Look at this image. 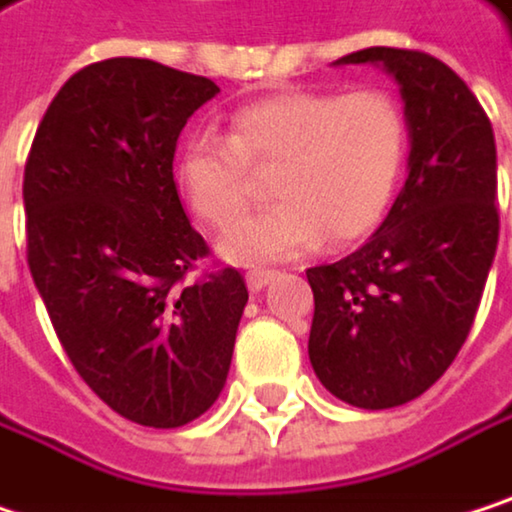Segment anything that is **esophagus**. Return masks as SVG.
I'll list each match as a JSON object with an SVG mask.
<instances>
[{"instance_id": "34e87169", "label": "esophagus", "mask_w": 512, "mask_h": 512, "mask_svg": "<svg viewBox=\"0 0 512 512\" xmlns=\"http://www.w3.org/2000/svg\"><path fill=\"white\" fill-rule=\"evenodd\" d=\"M248 288L251 291H264L273 279H276V270H264V267H254V270H248Z\"/></svg>"}]
</instances>
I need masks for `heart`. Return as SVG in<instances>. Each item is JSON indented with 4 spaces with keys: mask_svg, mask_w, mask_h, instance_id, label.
<instances>
[{
    "mask_svg": "<svg viewBox=\"0 0 512 512\" xmlns=\"http://www.w3.org/2000/svg\"><path fill=\"white\" fill-rule=\"evenodd\" d=\"M408 149V122L387 89H297L242 104L227 134H191L173 164L185 203L209 224L239 218L251 167H273L267 209L242 218L224 239L230 261H285L324 230L345 242L369 233L387 212Z\"/></svg>",
    "mask_w": 512,
    "mask_h": 512,
    "instance_id": "1",
    "label": "heart"
}]
</instances>
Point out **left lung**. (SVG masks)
I'll use <instances>...</instances> for the list:
<instances>
[{"label": "left lung", "mask_w": 512, "mask_h": 512, "mask_svg": "<svg viewBox=\"0 0 512 512\" xmlns=\"http://www.w3.org/2000/svg\"><path fill=\"white\" fill-rule=\"evenodd\" d=\"M384 65L408 119V179L384 224L348 258L306 270L309 360L354 408L423 396L465 345L498 248V161L465 80L420 50L366 47L336 65Z\"/></svg>", "instance_id": "obj_1"}]
</instances>
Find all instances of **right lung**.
Segmentation results:
<instances>
[{
	"label": "right lung",
	"mask_w": 512,
	"mask_h": 512,
	"mask_svg": "<svg viewBox=\"0 0 512 512\" xmlns=\"http://www.w3.org/2000/svg\"><path fill=\"white\" fill-rule=\"evenodd\" d=\"M209 77L116 56L71 74L23 170L26 261L89 390L131 423L176 429L218 399L248 303L239 270L188 282L209 254L173 155Z\"/></svg>",
	"instance_id": "add662e5"
}]
</instances>
